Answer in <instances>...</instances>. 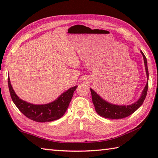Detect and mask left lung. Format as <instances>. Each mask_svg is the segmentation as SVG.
<instances>
[{
	"label": "left lung",
	"mask_w": 158,
	"mask_h": 158,
	"mask_svg": "<svg viewBox=\"0 0 158 158\" xmlns=\"http://www.w3.org/2000/svg\"><path fill=\"white\" fill-rule=\"evenodd\" d=\"M141 53L143 58L147 79L148 80V65H147V60L145 55L143 54V53L141 51ZM148 87V81H147L139 99L137 102H135V103L131 104L129 105H117L108 102L107 101L102 98L95 90H93L92 89H90V92H91L92 100L95 108V111L100 116L106 118L120 119L129 116L130 115L133 114L135 111H137L142 105L143 101L146 97Z\"/></svg>",
	"instance_id": "left-lung-1"
}]
</instances>
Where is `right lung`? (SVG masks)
<instances>
[{"instance_id":"1","label":"right lung","mask_w":158,"mask_h":158,"mask_svg":"<svg viewBox=\"0 0 158 158\" xmlns=\"http://www.w3.org/2000/svg\"><path fill=\"white\" fill-rule=\"evenodd\" d=\"M7 82L12 100L19 111L31 120L41 123L50 122L60 118L68 109L73 93L77 87L75 85L69 89L52 102L45 105H33L18 97L12 89L9 77Z\"/></svg>"}]
</instances>
